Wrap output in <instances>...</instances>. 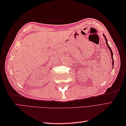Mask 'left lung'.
I'll use <instances>...</instances> for the list:
<instances>
[{"mask_svg": "<svg viewBox=\"0 0 126 126\" xmlns=\"http://www.w3.org/2000/svg\"><path fill=\"white\" fill-rule=\"evenodd\" d=\"M103 36H104V38H105V40H106V44H107V47H108L109 48V50H110V53H111V58L113 59V61H112V65H114V60H113V52H112V51H111V48L109 46V45H108V42H107V39H106V36L104 35L103 34Z\"/></svg>", "mask_w": 126, "mask_h": 126, "instance_id": "1", "label": "left lung"}]
</instances>
